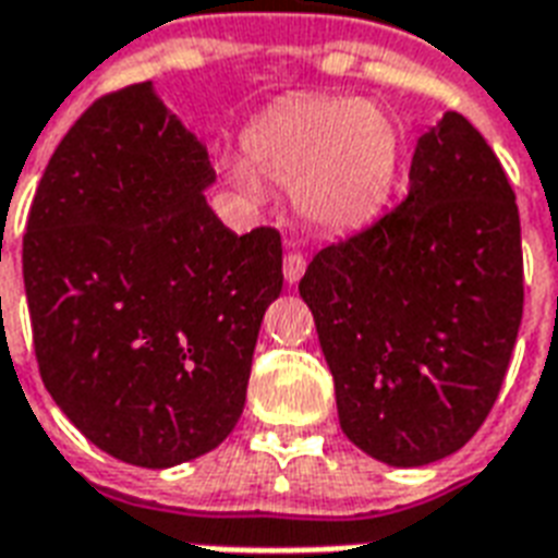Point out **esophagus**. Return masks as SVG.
I'll return each instance as SVG.
<instances>
[{
  "label": "esophagus",
  "mask_w": 558,
  "mask_h": 558,
  "mask_svg": "<svg viewBox=\"0 0 558 558\" xmlns=\"http://www.w3.org/2000/svg\"><path fill=\"white\" fill-rule=\"evenodd\" d=\"M306 271V257L301 252H289L287 257H283V278H287V283H298V280L304 278Z\"/></svg>",
  "instance_id": "obj_1"
}]
</instances>
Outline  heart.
Returning a JSON list of instances; mask_svg holds the SVG:
<instances>
[{
  "mask_svg": "<svg viewBox=\"0 0 558 558\" xmlns=\"http://www.w3.org/2000/svg\"><path fill=\"white\" fill-rule=\"evenodd\" d=\"M245 159H226L222 177L260 199L263 180L295 191L310 222L332 231L365 226L397 179L399 138L379 109L359 98H295L245 130Z\"/></svg>",
  "mask_w": 558,
  "mask_h": 558,
  "instance_id": "obj_1",
  "label": "heart"
}]
</instances>
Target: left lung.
I'll use <instances>...</instances> for the list:
<instances>
[{
  "label": "left lung",
  "instance_id": "1",
  "mask_svg": "<svg viewBox=\"0 0 558 558\" xmlns=\"http://www.w3.org/2000/svg\"><path fill=\"white\" fill-rule=\"evenodd\" d=\"M298 289L350 442L388 466L463 449L498 399L524 313L519 205L484 135L458 112L428 126L405 199L322 248Z\"/></svg>",
  "mask_w": 558,
  "mask_h": 558
}]
</instances>
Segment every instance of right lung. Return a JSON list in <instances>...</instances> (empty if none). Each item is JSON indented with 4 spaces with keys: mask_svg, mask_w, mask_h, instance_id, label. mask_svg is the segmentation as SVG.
<instances>
[{
    "mask_svg": "<svg viewBox=\"0 0 558 558\" xmlns=\"http://www.w3.org/2000/svg\"><path fill=\"white\" fill-rule=\"evenodd\" d=\"M208 150L153 83L109 92L57 144L22 236L39 376L86 440L168 469L217 449L245 405L275 228L236 236L205 202Z\"/></svg>",
    "mask_w": 558,
    "mask_h": 558,
    "instance_id": "add662e5",
    "label": "right lung"
}]
</instances>
